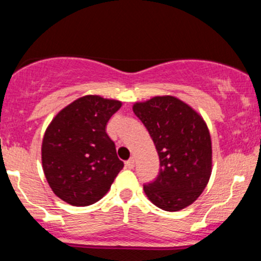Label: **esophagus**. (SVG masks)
<instances>
[{
    "instance_id": "34e87169",
    "label": "esophagus",
    "mask_w": 261,
    "mask_h": 261,
    "mask_svg": "<svg viewBox=\"0 0 261 261\" xmlns=\"http://www.w3.org/2000/svg\"><path fill=\"white\" fill-rule=\"evenodd\" d=\"M125 167H126L127 169H133L135 167V160H134V158H130V160L125 162Z\"/></svg>"
}]
</instances>
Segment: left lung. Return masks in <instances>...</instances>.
<instances>
[{"mask_svg": "<svg viewBox=\"0 0 261 261\" xmlns=\"http://www.w3.org/2000/svg\"><path fill=\"white\" fill-rule=\"evenodd\" d=\"M135 115L153 140L160 173L143 185L147 197L164 211L191 205L207 185L212 167L211 136L195 110L172 95L135 103Z\"/></svg>", "mask_w": 261, "mask_h": 261, "instance_id": "left-lung-1", "label": "left lung"}]
</instances>
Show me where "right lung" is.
Here are the masks:
<instances>
[{
    "instance_id": "add662e5",
    "label": "right lung",
    "mask_w": 261,
    "mask_h": 261,
    "mask_svg": "<svg viewBox=\"0 0 261 261\" xmlns=\"http://www.w3.org/2000/svg\"><path fill=\"white\" fill-rule=\"evenodd\" d=\"M121 101L85 95L60 112L41 145L44 174L54 194L73 206H88L108 193L124 167L107 122Z\"/></svg>"
}]
</instances>
